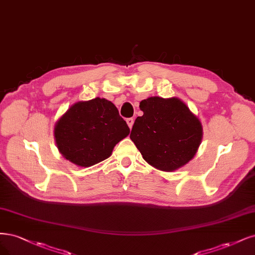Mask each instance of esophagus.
Segmentation results:
<instances>
[{
    "mask_svg": "<svg viewBox=\"0 0 255 255\" xmlns=\"http://www.w3.org/2000/svg\"><path fill=\"white\" fill-rule=\"evenodd\" d=\"M127 124H128V128H133V125H134V119H133V118L127 119Z\"/></svg>",
    "mask_w": 255,
    "mask_h": 255,
    "instance_id": "obj_1",
    "label": "esophagus"
}]
</instances>
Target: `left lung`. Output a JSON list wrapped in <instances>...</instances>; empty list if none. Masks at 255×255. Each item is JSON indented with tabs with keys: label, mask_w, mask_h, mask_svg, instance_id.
<instances>
[{
	"label": "left lung",
	"mask_w": 255,
	"mask_h": 255,
	"mask_svg": "<svg viewBox=\"0 0 255 255\" xmlns=\"http://www.w3.org/2000/svg\"><path fill=\"white\" fill-rule=\"evenodd\" d=\"M139 108L143 115L135 120L129 138L148 164L173 172L193 159L203 139V126L186 103L154 96Z\"/></svg>",
	"instance_id": "8db88e82"
}]
</instances>
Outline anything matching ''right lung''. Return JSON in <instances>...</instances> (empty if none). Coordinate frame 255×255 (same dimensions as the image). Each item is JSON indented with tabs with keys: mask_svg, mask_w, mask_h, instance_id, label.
Returning a JSON list of instances; mask_svg holds the SVG:
<instances>
[{
	"mask_svg": "<svg viewBox=\"0 0 255 255\" xmlns=\"http://www.w3.org/2000/svg\"><path fill=\"white\" fill-rule=\"evenodd\" d=\"M128 134L127 122L114 103L99 97L74 103L57 120L54 128L59 152L82 168L107 159Z\"/></svg>",
	"mask_w": 255,
	"mask_h": 255,
	"instance_id": "add662e5",
	"label": "right lung"
}]
</instances>
